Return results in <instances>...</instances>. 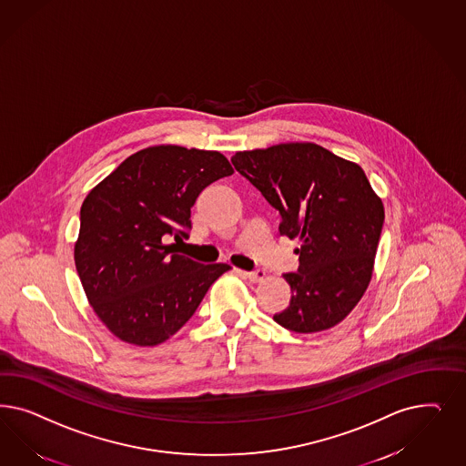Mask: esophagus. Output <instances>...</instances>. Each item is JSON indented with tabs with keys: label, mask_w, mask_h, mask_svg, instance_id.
<instances>
[{
	"label": "esophagus",
	"mask_w": 466,
	"mask_h": 466,
	"mask_svg": "<svg viewBox=\"0 0 466 466\" xmlns=\"http://www.w3.org/2000/svg\"><path fill=\"white\" fill-rule=\"evenodd\" d=\"M238 274H240L241 278H247L248 281H252V283H260V281H264L266 279V270L264 269H257L254 272H245V270H238Z\"/></svg>",
	"instance_id": "obj_1"
}]
</instances>
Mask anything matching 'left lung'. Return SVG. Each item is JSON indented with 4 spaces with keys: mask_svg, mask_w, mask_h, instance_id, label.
Returning a JSON list of instances; mask_svg holds the SVG:
<instances>
[{
    "mask_svg": "<svg viewBox=\"0 0 466 466\" xmlns=\"http://www.w3.org/2000/svg\"><path fill=\"white\" fill-rule=\"evenodd\" d=\"M231 163L279 210V235L301 241L299 270L285 274L289 307L274 320L303 334L334 328L372 279L384 223L363 169L312 142L243 150Z\"/></svg>",
    "mask_w": 466,
    "mask_h": 466,
    "instance_id": "left-lung-1",
    "label": "left lung"
}]
</instances>
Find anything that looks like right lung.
<instances>
[{
	"label": "right lung",
	"mask_w": 466,
	"mask_h": 466,
	"mask_svg": "<svg viewBox=\"0 0 466 466\" xmlns=\"http://www.w3.org/2000/svg\"><path fill=\"white\" fill-rule=\"evenodd\" d=\"M233 175L218 150L154 146L127 157L80 208L76 266L90 307L118 339L156 346L194 316L228 264L175 252L198 194Z\"/></svg>",
	"instance_id": "right-lung-1"
}]
</instances>
